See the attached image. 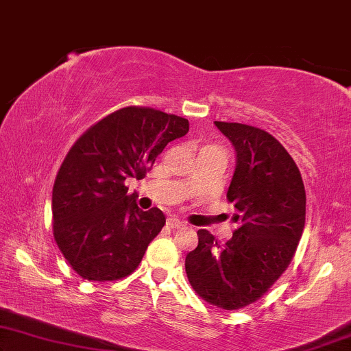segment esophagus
Listing matches in <instances>:
<instances>
[{
  "mask_svg": "<svg viewBox=\"0 0 351 351\" xmlns=\"http://www.w3.org/2000/svg\"><path fill=\"white\" fill-rule=\"evenodd\" d=\"M167 226L171 227V229H180V227H184V221L178 219V218H169L167 219Z\"/></svg>",
  "mask_w": 351,
  "mask_h": 351,
  "instance_id": "obj_1",
  "label": "esophagus"
}]
</instances>
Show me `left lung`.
<instances>
[{
    "instance_id": "left-lung-1",
    "label": "left lung",
    "mask_w": 351,
    "mask_h": 351,
    "mask_svg": "<svg viewBox=\"0 0 351 351\" xmlns=\"http://www.w3.org/2000/svg\"><path fill=\"white\" fill-rule=\"evenodd\" d=\"M215 125L235 149L227 200L237 229L224 245L197 230L199 245L184 265L202 299L237 310L267 293L289 265L305 226V189L293 157L270 133L239 122Z\"/></svg>"
}]
</instances>
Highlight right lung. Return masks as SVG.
Listing matches in <instances>:
<instances>
[{
	"label": "right lung",
	"mask_w": 351,
	"mask_h": 351,
	"mask_svg": "<svg viewBox=\"0 0 351 351\" xmlns=\"http://www.w3.org/2000/svg\"><path fill=\"white\" fill-rule=\"evenodd\" d=\"M187 132L184 117L128 106L73 145L53 182V239L82 278L112 281L138 267L165 216L138 208L124 181L145 176L164 147Z\"/></svg>",
	"instance_id": "add662e5"
}]
</instances>
